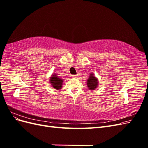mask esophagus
Returning <instances> with one entry per match:
<instances>
[{
  "instance_id": "obj_1",
  "label": "esophagus",
  "mask_w": 148,
  "mask_h": 148,
  "mask_svg": "<svg viewBox=\"0 0 148 148\" xmlns=\"http://www.w3.org/2000/svg\"><path fill=\"white\" fill-rule=\"evenodd\" d=\"M71 77L73 78H77L78 77H77V75H71Z\"/></svg>"
}]
</instances>
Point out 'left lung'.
<instances>
[{"mask_svg": "<svg viewBox=\"0 0 148 148\" xmlns=\"http://www.w3.org/2000/svg\"><path fill=\"white\" fill-rule=\"evenodd\" d=\"M87 85L90 90H94L97 86V79L93 75L92 73L90 74V77L87 80Z\"/></svg>", "mask_w": 148, "mask_h": 148, "instance_id": "8db88e82", "label": "left lung"}]
</instances>
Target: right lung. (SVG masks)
Here are the masks:
<instances>
[{"mask_svg":"<svg viewBox=\"0 0 148 148\" xmlns=\"http://www.w3.org/2000/svg\"><path fill=\"white\" fill-rule=\"evenodd\" d=\"M50 81L53 88L57 89H60L62 88V84L64 82L63 79L58 77L56 73L52 76V77L50 79Z\"/></svg>","mask_w":148,"mask_h":148,"instance_id":"1","label":"right lung"}]
</instances>
